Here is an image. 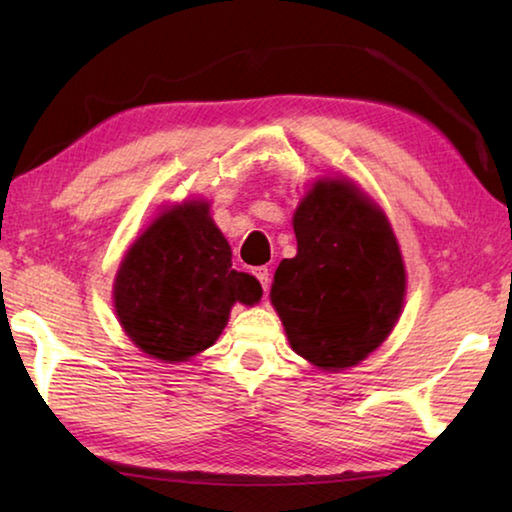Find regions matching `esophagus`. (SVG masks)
I'll return each instance as SVG.
<instances>
[{"label":"esophagus","instance_id":"esophagus-1","mask_svg":"<svg viewBox=\"0 0 512 512\" xmlns=\"http://www.w3.org/2000/svg\"><path fill=\"white\" fill-rule=\"evenodd\" d=\"M253 273H255V277L259 280V284H262V289L266 293L268 287H271V271H268L266 266H257V268H253Z\"/></svg>","mask_w":512,"mask_h":512}]
</instances>
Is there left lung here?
<instances>
[{
    "instance_id": "1",
    "label": "left lung",
    "mask_w": 512,
    "mask_h": 512,
    "mask_svg": "<svg viewBox=\"0 0 512 512\" xmlns=\"http://www.w3.org/2000/svg\"><path fill=\"white\" fill-rule=\"evenodd\" d=\"M298 255L277 266L271 302L291 348L320 370L375 352L400 318L406 271L381 207L343 178L314 183L293 214Z\"/></svg>"
}]
</instances>
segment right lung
Segmentation results:
<instances>
[{"instance_id": "obj_1", "label": "right lung", "mask_w": 512, "mask_h": 512, "mask_svg": "<svg viewBox=\"0 0 512 512\" xmlns=\"http://www.w3.org/2000/svg\"><path fill=\"white\" fill-rule=\"evenodd\" d=\"M112 296L128 339L153 359L178 363L214 345L232 305H255L262 284L232 268L210 205L187 201L160 212L135 239Z\"/></svg>"}]
</instances>
